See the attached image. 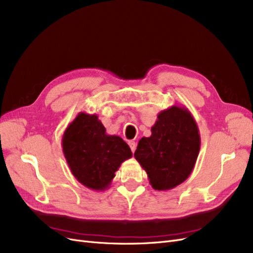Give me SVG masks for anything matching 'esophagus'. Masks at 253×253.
Wrapping results in <instances>:
<instances>
[{
    "mask_svg": "<svg viewBox=\"0 0 253 253\" xmlns=\"http://www.w3.org/2000/svg\"><path fill=\"white\" fill-rule=\"evenodd\" d=\"M128 144H129V147H130V149H131V151L134 152V151H135V148H136L135 142H134V141H129Z\"/></svg>",
    "mask_w": 253,
    "mask_h": 253,
    "instance_id": "34e87169",
    "label": "esophagus"
}]
</instances>
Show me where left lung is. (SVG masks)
I'll list each match as a JSON object with an SVG mask.
<instances>
[{
  "label": "left lung",
  "mask_w": 253,
  "mask_h": 253,
  "mask_svg": "<svg viewBox=\"0 0 253 253\" xmlns=\"http://www.w3.org/2000/svg\"><path fill=\"white\" fill-rule=\"evenodd\" d=\"M200 147V131L190 111L173 105L159 113L151 135L141 138L134 158L147 173L152 188L165 191L188 178Z\"/></svg>",
  "instance_id": "8db88e82"
}]
</instances>
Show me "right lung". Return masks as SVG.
I'll return each instance as SVG.
<instances>
[{
    "mask_svg": "<svg viewBox=\"0 0 253 253\" xmlns=\"http://www.w3.org/2000/svg\"><path fill=\"white\" fill-rule=\"evenodd\" d=\"M62 147L73 176L95 191L108 189L122 163L132 157L123 138L106 133L97 116L85 112L67 126Z\"/></svg>",
    "mask_w": 253,
    "mask_h": 253,
    "instance_id": "right-lung-1",
    "label": "right lung"
}]
</instances>
